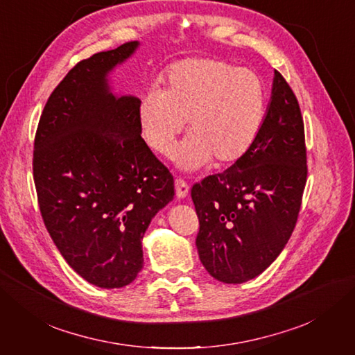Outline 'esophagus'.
Returning a JSON list of instances; mask_svg holds the SVG:
<instances>
[{
    "label": "esophagus",
    "instance_id": "obj_1",
    "mask_svg": "<svg viewBox=\"0 0 355 355\" xmlns=\"http://www.w3.org/2000/svg\"><path fill=\"white\" fill-rule=\"evenodd\" d=\"M175 188H176V196L179 198H185L188 196V191H189V185L187 184V182L182 179V178H178L175 180Z\"/></svg>",
    "mask_w": 355,
    "mask_h": 355
}]
</instances>
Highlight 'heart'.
I'll return each instance as SVG.
<instances>
[{
	"mask_svg": "<svg viewBox=\"0 0 355 355\" xmlns=\"http://www.w3.org/2000/svg\"><path fill=\"white\" fill-rule=\"evenodd\" d=\"M266 92L259 73L216 58H189L171 65L163 92L149 89L137 106L148 146L167 155L189 123V136L175 153L192 170L213 158L227 166L243 158L261 130Z\"/></svg>",
	"mask_w": 355,
	"mask_h": 355,
	"instance_id": "1",
	"label": "heart"
}]
</instances>
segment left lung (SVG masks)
<instances>
[{"mask_svg":"<svg viewBox=\"0 0 355 355\" xmlns=\"http://www.w3.org/2000/svg\"><path fill=\"white\" fill-rule=\"evenodd\" d=\"M306 175L304 118L292 87L275 71L252 148L191 189L200 222L197 250L213 278L240 284L277 259L296 227Z\"/></svg>","mask_w":355,"mask_h":355,"instance_id":"1","label":"left lung"}]
</instances>
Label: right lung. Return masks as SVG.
Returning <instances> with one entry per match:
<instances>
[{"label": "right lung", "mask_w": 355, "mask_h": 355, "mask_svg": "<svg viewBox=\"0 0 355 355\" xmlns=\"http://www.w3.org/2000/svg\"><path fill=\"white\" fill-rule=\"evenodd\" d=\"M137 46L128 41L78 62L50 94L34 141L46 228L72 270L102 288L137 277L144 234L175 196L173 176L141 136L139 99L115 98L106 80Z\"/></svg>", "instance_id": "right-lung-1"}]
</instances>
